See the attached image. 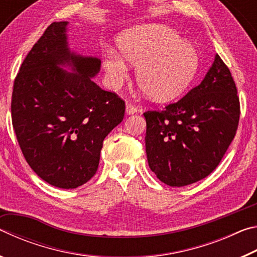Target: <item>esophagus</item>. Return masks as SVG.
<instances>
[{
	"mask_svg": "<svg viewBox=\"0 0 257 257\" xmlns=\"http://www.w3.org/2000/svg\"><path fill=\"white\" fill-rule=\"evenodd\" d=\"M137 107L133 105V104H127V106H125V113L127 114H135V113H137Z\"/></svg>",
	"mask_w": 257,
	"mask_h": 257,
	"instance_id": "34e87169",
	"label": "esophagus"
}]
</instances>
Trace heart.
Segmentation results:
<instances>
[{
	"mask_svg": "<svg viewBox=\"0 0 257 257\" xmlns=\"http://www.w3.org/2000/svg\"><path fill=\"white\" fill-rule=\"evenodd\" d=\"M120 53L136 69L139 88L159 101L179 96L196 76L198 52L165 26H141L125 30L118 38ZM123 57V58H124ZM120 54L108 51L103 61L108 79L120 85L129 67Z\"/></svg>",
	"mask_w": 257,
	"mask_h": 257,
	"instance_id": "obj_1",
	"label": "heart"
}]
</instances>
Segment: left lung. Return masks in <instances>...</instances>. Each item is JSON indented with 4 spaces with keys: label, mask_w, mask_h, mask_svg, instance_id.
Segmentation results:
<instances>
[{
    "label": "left lung",
    "mask_w": 257,
    "mask_h": 257,
    "mask_svg": "<svg viewBox=\"0 0 257 257\" xmlns=\"http://www.w3.org/2000/svg\"><path fill=\"white\" fill-rule=\"evenodd\" d=\"M144 116L147 161L156 177L172 187L203 179L219 165L238 128L240 103L231 72L216 54L201 84Z\"/></svg>",
    "instance_id": "obj_1"
}]
</instances>
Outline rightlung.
Listing matches in <instances>:
<instances>
[{"label":"right lung","mask_w":257,"mask_h":257,"mask_svg":"<svg viewBox=\"0 0 257 257\" xmlns=\"http://www.w3.org/2000/svg\"><path fill=\"white\" fill-rule=\"evenodd\" d=\"M67 25L51 24L25 58L11 118L29 167L50 185L72 189L96 173L104 138L123 120L125 104L92 80L101 60L69 50ZM66 63L75 73L58 67Z\"/></svg>","instance_id":"add662e5"}]
</instances>
